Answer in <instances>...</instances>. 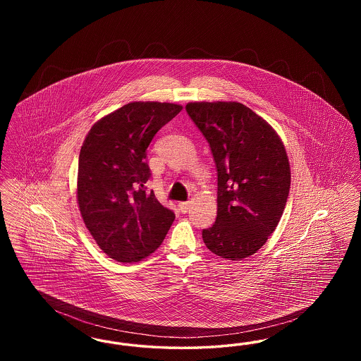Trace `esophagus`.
I'll return each mask as SVG.
<instances>
[{
	"mask_svg": "<svg viewBox=\"0 0 361 361\" xmlns=\"http://www.w3.org/2000/svg\"><path fill=\"white\" fill-rule=\"evenodd\" d=\"M178 208H180V211H181V212L187 214L189 209H190V202H183V203H180V204H178Z\"/></svg>",
	"mask_w": 361,
	"mask_h": 361,
	"instance_id": "34e87169",
	"label": "esophagus"
}]
</instances>
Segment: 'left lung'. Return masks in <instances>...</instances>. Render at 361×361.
Returning <instances> with one entry per match:
<instances>
[{
  "label": "left lung",
  "instance_id": "obj_1",
  "mask_svg": "<svg viewBox=\"0 0 361 361\" xmlns=\"http://www.w3.org/2000/svg\"><path fill=\"white\" fill-rule=\"evenodd\" d=\"M218 172V214L203 230L207 247L238 261L255 255L280 222L291 185L290 162L275 130L237 102L188 103Z\"/></svg>",
  "mask_w": 361,
  "mask_h": 361
}]
</instances>
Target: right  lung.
<instances>
[{
  "instance_id": "right-lung-1",
  "label": "right lung",
  "mask_w": 361,
  "mask_h": 361,
  "mask_svg": "<svg viewBox=\"0 0 361 361\" xmlns=\"http://www.w3.org/2000/svg\"><path fill=\"white\" fill-rule=\"evenodd\" d=\"M183 109L158 102L126 104L93 124L78 159L77 200L86 228L105 255L137 262L152 255L176 218L146 192V152L155 134Z\"/></svg>"
}]
</instances>
